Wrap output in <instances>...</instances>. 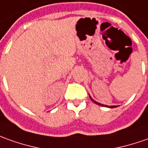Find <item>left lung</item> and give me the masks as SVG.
Masks as SVG:
<instances>
[{
	"instance_id": "obj_1",
	"label": "left lung",
	"mask_w": 148,
	"mask_h": 148,
	"mask_svg": "<svg viewBox=\"0 0 148 148\" xmlns=\"http://www.w3.org/2000/svg\"><path fill=\"white\" fill-rule=\"evenodd\" d=\"M89 96H90V95H89ZM90 99H91V100L94 102V103H96V104H98V105H100V106H103V107H107V108H116V107H118V106H116V105H113V106H108V105H104V104H102V103H98V102H96L95 100H94V99L91 98V96H90Z\"/></svg>"
}]
</instances>
